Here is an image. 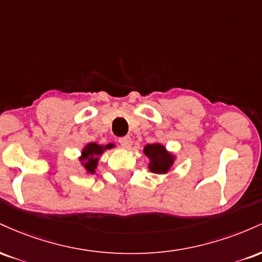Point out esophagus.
<instances>
[{
    "label": "esophagus",
    "mask_w": 262,
    "mask_h": 262,
    "mask_svg": "<svg viewBox=\"0 0 262 262\" xmlns=\"http://www.w3.org/2000/svg\"><path fill=\"white\" fill-rule=\"evenodd\" d=\"M118 141H119V144H121V145L123 146V148H125V149H129L132 146L130 137H122V138H119Z\"/></svg>",
    "instance_id": "1"
}]
</instances>
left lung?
Wrapping results in <instances>:
<instances>
[{
  "label": "left lung",
  "instance_id": "obj_1",
  "mask_svg": "<svg viewBox=\"0 0 262 262\" xmlns=\"http://www.w3.org/2000/svg\"><path fill=\"white\" fill-rule=\"evenodd\" d=\"M144 154L150 159L149 169L155 173H166L172 165L173 158L160 144H149L144 148Z\"/></svg>",
  "mask_w": 262,
  "mask_h": 262
}]
</instances>
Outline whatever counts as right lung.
Listing matches in <instances>:
<instances>
[{"label":"right lung","instance_id":"1","mask_svg":"<svg viewBox=\"0 0 262 262\" xmlns=\"http://www.w3.org/2000/svg\"><path fill=\"white\" fill-rule=\"evenodd\" d=\"M112 145H107V146H102L98 145L96 143H90L87 144L82 151V158L80 159L82 161L83 167H85L87 172H95L96 167H97V162H98V156H100L103 150L106 149H111Z\"/></svg>","mask_w":262,"mask_h":262}]
</instances>
